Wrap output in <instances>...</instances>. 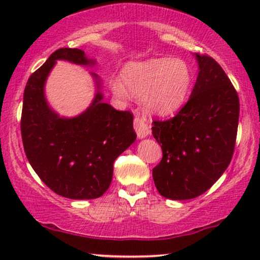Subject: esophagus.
<instances>
[{
  "mask_svg": "<svg viewBox=\"0 0 260 260\" xmlns=\"http://www.w3.org/2000/svg\"><path fill=\"white\" fill-rule=\"evenodd\" d=\"M134 127L137 133L138 138H144L150 135V127H149L147 119L144 117L136 116L134 119Z\"/></svg>",
  "mask_w": 260,
  "mask_h": 260,
  "instance_id": "34e87169",
  "label": "esophagus"
}]
</instances>
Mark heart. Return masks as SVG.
<instances>
[{
    "mask_svg": "<svg viewBox=\"0 0 260 260\" xmlns=\"http://www.w3.org/2000/svg\"><path fill=\"white\" fill-rule=\"evenodd\" d=\"M119 78L110 80V87L118 98L143 95L149 111L158 115L175 112L187 101L191 87V72L186 61L172 58H154L131 62Z\"/></svg>",
    "mask_w": 260,
    "mask_h": 260,
    "instance_id": "1",
    "label": "heart"
}]
</instances>
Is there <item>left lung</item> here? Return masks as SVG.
<instances>
[{
	"label": "left lung",
	"mask_w": 260,
	"mask_h": 260,
	"mask_svg": "<svg viewBox=\"0 0 260 260\" xmlns=\"http://www.w3.org/2000/svg\"><path fill=\"white\" fill-rule=\"evenodd\" d=\"M199 74L189 99L175 117L154 120L162 159L152 169L162 197L189 200L207 191L232 159L239 97L214 59L197 53Z\"/></svg>",
	"instance_id": "1"
}]
</instances>
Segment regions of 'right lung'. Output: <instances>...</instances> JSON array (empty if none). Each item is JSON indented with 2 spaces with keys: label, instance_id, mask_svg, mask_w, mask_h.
I'll return each mask as SVG.
<instances>
[{
  "label": "right lung",
  "instance_id": "obj_1",
  "mask_svg": "<svg viewBox=\"0 0 260 260\" xmlns=\"http://www.w3.org/2000/svg\"><path fill=\"white\" fill-rule=\"evenodd\" d=\"M55 60L94 62L81 49L60 48L29 77L21 115L24 152L34 172L54 193L74 200L99 198L111 183L115 159L136 140L134 115L106 104L98 90L86 111L74 118H60L44 94ZM97 84L99 88L98 80Z\"/></svg>",
  "mask_w": 260,
  "mask_h": 260
}]
</instances>
